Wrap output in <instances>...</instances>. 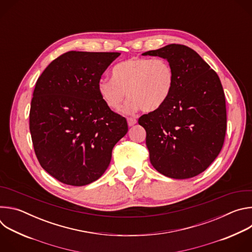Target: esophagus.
Instances as JSON below:
<instances>
[{
  "label": "esophagus",
  "mask_w": 252,
  "mask_h": 252,
  "mask_svg": "<svg viewBox=\"0 0 252 252\" xmlns=\"http://www.w3.org/2000/svg\"><path fill=\"white\" fill-rule=\"evenodd\" d=\"M136 124V120L134 119V118H128L127 119V125L129 126H134Z\"/></svg>",
  "instance_id": "1"
}]
</instances>
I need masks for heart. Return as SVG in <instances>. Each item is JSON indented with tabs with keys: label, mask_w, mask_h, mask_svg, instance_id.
<instances>
[{
	"label": "heart",
	"mask_w": 252,
	"mask_h": 252,
	"mask_svg": "<svg viewBox=\"0 0 252 252\" xmlns=\"http://www.w3.org/2000/svg\"><path fill=\"white\" fill-rule=\"evenodd\" d=\"M174 83L171 64L164 59L133 57L117 63L113 79H100L96 88L107 107L120 111L127 95L126 111L152 113L168 99Z\"/></svg>",
	"instance_id": "heart-1"
}]
</instances>
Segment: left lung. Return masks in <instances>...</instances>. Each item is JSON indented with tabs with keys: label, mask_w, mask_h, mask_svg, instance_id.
<instances>
[{
	"label": "left lung",
	"mask_w": 252,
	"mask_h": 252,
	"mask_svg": "<svg viewBox=\"0 0 252 252\" xmlns=\"http://www.w3.org/2000/svg\"><path fill=\"white\" fill-rule=\"evenodd\" d=\"M142 56L165 59L174 83L166 102L143 115L153 166L161 174L186 179L204 171L220 155L226 131V105L220 80L192 49L170 44Z\"/></svg>",
	"instance_id": "left-lung-1"
}]
</instances>
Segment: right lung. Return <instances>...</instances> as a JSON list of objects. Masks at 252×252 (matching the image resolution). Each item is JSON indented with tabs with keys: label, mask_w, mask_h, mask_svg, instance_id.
Returning <instances> with one entry per match:
<instances>
[{
	"label": "right lung",
	"mask_w": 252,
	"mask_h": 252,
	"mask_svg": "<svg viewBox=\"0 0 252 252\" xmlns=\"http://www.w3.org/2000/svg\"><path fill=\"white\" fill-rule=\"evenodd\" d=\"M120 55L70 51L54 60L35 83L30 110L34 154L64 185L95 182L127 132L126 120L105 105L96 88Z\"/></svg>",
	"instance_id": "right-lung-1"
}]
</instances>
